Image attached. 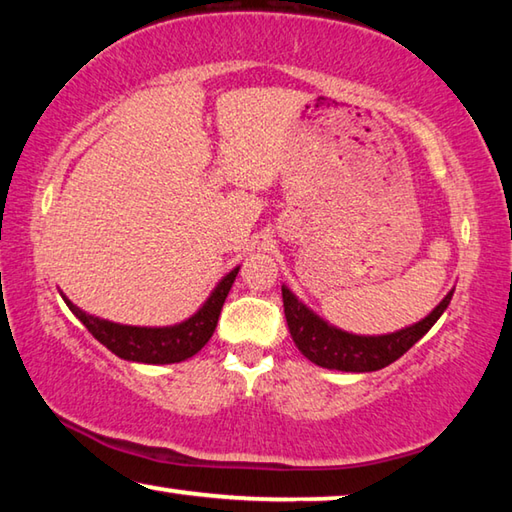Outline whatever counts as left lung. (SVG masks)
<instances>
[{
	"instance_id": "1",
	"label": "left lung",
	"mask_w": 512,
	"mask_h": 512,
	"mask_svg": "<svg viewBox=\"0 0 512 512\" xmlns=\"http://www.w3.org/2000/svg\"><path fill=\"white\" fill-rule=\"evenodd\" d=\"M452 296L454 289L440 300V305L429 316H424L409 327L397 329V332L391 334L361 336L329 325L327 320L314 314L305 302L298 300L296 293L289 287H282L284 316H287L293 343L298 345V350L311 363L341 372H372L391 366L406 350H411L429 332L433 323L443 316Z\"/></svg>"
}]
</instances>
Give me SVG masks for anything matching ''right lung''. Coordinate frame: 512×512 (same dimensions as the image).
I'll use <instances>...</instances> for the list:
<instances>
[{"instance_id":"right-lung-1","label":"right lung","mask_w":512,"mask_h":512,"mask_svg":"<svg viewBox=\"0 0 512 512\" xmlns=\"http://www.w3.org/2000/svg\"><path fill=\"white\" fill-rule=\"evenodd\" d=\"M239 273V266L223 277L216 284L194 316H189L183 323L167 325V327H137V325H119L112 320L85 314L69 300L63 291L65 305L72 309V314L88 327V332L99 343L117 354L119 359L137 361V363H155V366H164V363H180L203 348V345L212 339L216 323H219L221 307L228 293L235 284V277Z\"/></svg>"}]
</instances>
